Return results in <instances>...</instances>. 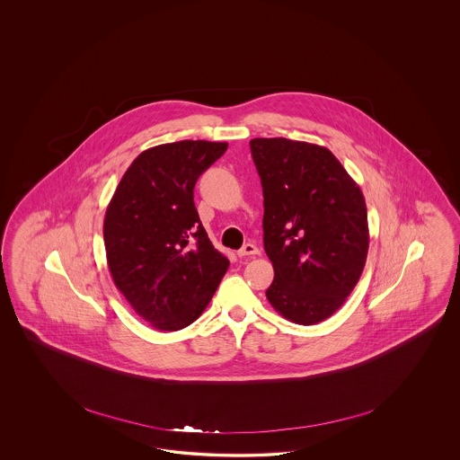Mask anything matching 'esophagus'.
I'll return each mask as SVG.
<instances>
[{"mask_svg": "<svg viewBox=\"0 0 460 460\" xmlns=\"http://www.w3.org/2000/svg\"><path fill=\"white\" fill-rule=\"evenodd\" d=\"M237 254L241 256V258H248V256H256V254H260V250L254 246V244H244L241 250L237 251Z\"/></svg>", "mask_w": 460, "mask_h": 460, "instance_id": "obj_1", "label": "esophagus"}]
</instances>
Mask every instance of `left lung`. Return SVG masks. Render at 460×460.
I'll return each instance as SVG.
<instances>
[{
    "label": "left lung",
    "instance_id": "obj_1",
    "mask_svg": "<svg viewBox=\"0 0 460 460\" xmlns=\"http://www.w3.org/2000/svg\"><path fill=\"white\" fill-rule=\"evenodd\" d=\"M250 146L275 270L266 298L290 322L319 323L342 306L366 265L364 195L325 146L287 138H254Z\"/></svg>",
    "mask_w": 460,
    "mask_h": 460
}]
</instances>
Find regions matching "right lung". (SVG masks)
<instances>
[{"mask_svg": "<svg viewBox=\"0 0 460 460\" xmlns=\"http://www.w3.org/2000/svg\"><path fill=\"white\" fill-rule=\"evenodd\" d=\"M226 150L227 143L204 139L148 148L126 170L106 209L112 281L158 331H181L199 319L229 268L194 204L195 181Z\"/></svg>", "mask_w": 460, "mask_h": 460, "instance_id": "right-lung-1", "label": "right lung"}]
</instances>
